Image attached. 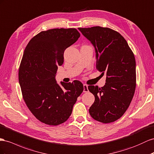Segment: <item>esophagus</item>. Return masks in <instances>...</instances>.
<instances>
[{
  "instance_id": "34e87169",
  "label": "esophagus",
  "mask_w": 154,
  "mask_h": 154,
  "mask_svg": "<svg viewBox=\"0 0 154 154\" xmlns=\"http://www.w3.org/2000/svg\"><path fill=\"white\" fill-rule=\"evenodd\" d=\"M89 90H88V85H86V84H84V93H87L88 92Z\"/></svg>"
}]
</instances>
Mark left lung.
Wrapping results in <instances>:
<instances>
[{"mask_svg": "<svg viewBox=\"0 0 154 154\" xmlns=\"http://www.w3.org/2000/svg\"><path fill=\"white\" fill-rule=\"evenodd\" d=\"M78 29L95 47L97 69L107 76L103 87L88 86L95 98L89 113L98 122H115L128 109L135 93L134 52L124 37L113 29L98 26Z\"/></svg>", "mask_w": 154, "mask_h": 154, "instance_id": "8db88e82", "label": "left lung"}]
</instances>
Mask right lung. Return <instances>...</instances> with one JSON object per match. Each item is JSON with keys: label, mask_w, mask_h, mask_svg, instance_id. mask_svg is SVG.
<instances>
[{"label": "right lung", "mask_w": 154, "mask_h": 154, "mask_svg": "<svg viewBox=\"0 0 154 154\" xmlns=\"http://www.w3.org/2000/svg\"><path fill=\"white\" fill-rule=\"evenodd\" d=\"M80 36L76 28L49 29L33 37L24 51L19 69L23 98L34 117L47 125L65 122L84 91L78 80L61 82V87L55 80L65 50Z\"/></svg>", "instance_id": "1"}]
</instances>
